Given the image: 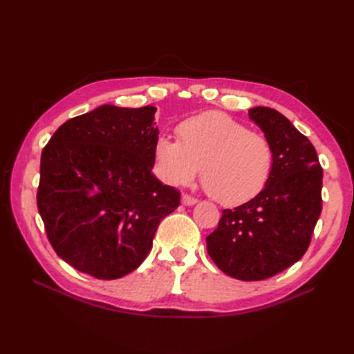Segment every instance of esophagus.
<instances>
[{
  "label": "esophagus",
  "instance_id": "34e87169",
  "mask_svg": "<svg viewBox=\"0 0 354 354\" xmlns=\"http://www.w3.org/2000/svg\"><path fill=\"white\" fill-rule=\"evenodd\" d=\"M196 202H198V199L194 198V196H190V195H183V196H181V203H183V205H186V207L195 205Z\"/></svg>",
  "mask_w": 354,
  "mask_h": 354
}]
</instances>
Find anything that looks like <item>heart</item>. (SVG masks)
<instances>
[{"label":"heart","instance_id":"1","mask_svg":"<svg viewBox=\"0 0 354 354\" xmlns=\"http://www.w3.org/2000/svg\"><path fill=\"white\" fill-rule=\"evenodd\" d=\"M178 142L160 136L155 145L159 178L185 186L199 174L208 195L224 207L259 196L273 171L274 151L264 134L220 112H207L177 127ZM203 169H200V167Z\"/></svg>","mask_w":354,"mask_h":354}]
</instances>
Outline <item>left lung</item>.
<instances>
[{
	"label": "left lung",
	"mask_w": 354,
	"mask_h": 354,
	"mask_svg": "<svg viewBox=\"0 0 354 354\" xmlns=\"http://www.w3.org/2000/svg\"><path fill=\"white\" fill-rule=\"evenodd\" d=\"M274 151L269 183L252 201L224 209L207 250L226 274L263 281L306 254L322 211V177L315 146L281 112L264 106L248 111Z\"/></svg>",
	"instance_id": "1"
}]
</instances>
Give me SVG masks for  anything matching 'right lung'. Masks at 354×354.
<instances>
[{
    "label": "right lung",
    "instance_id": "add662e5",
    "mask_svg": "<svg viewBox=\"0 0 354 354\" xmlns=\"http://www.w3.org/2000/svg\"><path fill=\"white\" fill-rule=\"evenodd\" d=\"M155 106H99L53 134L41 155L38 211L53 250L112 281L136 270L180 194L152 174Z\"/></svg>",
    "mask_w": 354,
    "mask_h": 354
}]
</instances>
